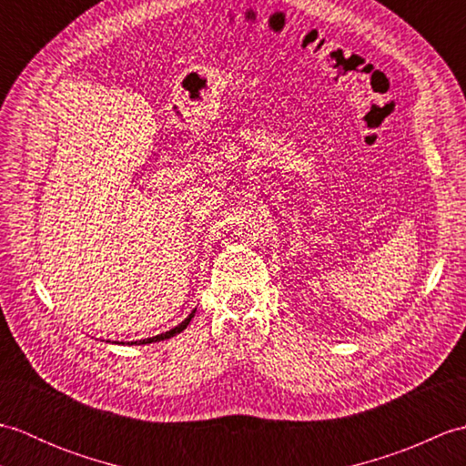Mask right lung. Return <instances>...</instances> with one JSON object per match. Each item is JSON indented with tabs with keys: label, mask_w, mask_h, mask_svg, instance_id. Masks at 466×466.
I'll return each instance as SVG.
<instances>
[{
	"label": "right lung",
	"mask_w": 466,
	"mask_h": 466,
	"mask_svg": "<svg viewBox=\"0 0 466 466\" xmlns=\"http://www.w3.org/2000/svg\"><path fill=\"white\" fill-rule=\"evenodd\" d=\"M194 312L196 310H192L190 314H187V319L184 320V322H180L177 326H174L172 330H167V332H162V334H157V336H152V339H144V340H136V342H127V344H152V342H160V340H166V339H172V336H176V334H180L187 324H190V320L194 319ZM124 344V342H122Z\"/></svg>",
	"instance_id": "1"
}]
</instances>
